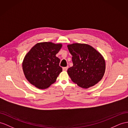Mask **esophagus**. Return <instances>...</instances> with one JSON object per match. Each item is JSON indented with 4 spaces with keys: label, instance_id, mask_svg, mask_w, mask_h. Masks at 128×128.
I'll return each instance as SVG.
<instances>
[{
    "label": "esophagus",
    "instance_id": "esophagus-1",
    "mask_svg": "<svg viewBox=\"0 0 128 128\" xmlns=\"http://www.w3.org/2000/svg\"><path fill=\"white\" fill-rule=\"evenodd\" d=\"M68 66L64 67V68H63V71H66L68 70Z\"/></svg>",
    "mask_w": 128,
    "mask_h": 128
}]
</instances>
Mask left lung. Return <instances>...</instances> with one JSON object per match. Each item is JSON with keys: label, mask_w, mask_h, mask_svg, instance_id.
Wrapping results in <instances>:
<instances>
[{"label": "left lung", "mask_w": 128, "mask_h": 128, "mask_svg": "<svg viewBox=\"0 0 128 128\" xmlns=\"http://www.w3.org/2000/svg\"><path fill=\"white\" fill-rule=\"evenodd\" d=\"M68 48L72 56L73 66L68 70L72 81L83 88H89L100 82L106 70V62L100 52L85 44L74 43Z\"/></svg>", "instance_id": "left-lung-1"}]
</instances>
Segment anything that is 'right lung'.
<instances>
[{
	"label": "right lung",
	"mask_w": 128,
	"mask_h": 128,
	"mask_svg": "<svg viewBox=\"0 0 128 128\" xmlns=\"http://www.w3.org/2000/svg\"><path fill=\"white\" fill-rule=\"evenodd\" d=\"M61 44L51 42L36 44L25 56L22 70L26 78L39 89H46L55 82L62 71L60 59L56 56Z\"/></svg>",
	"instance_id": "obj_1"
}]
</instances>
